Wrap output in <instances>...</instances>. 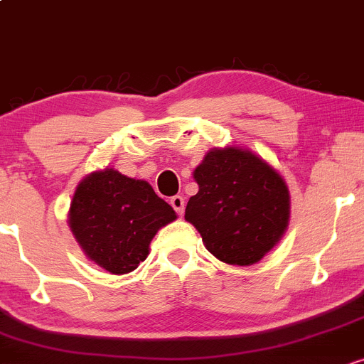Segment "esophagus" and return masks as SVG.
<instances>
[{
    "label": "esophagus",
    "instance_id": "esophagus-1",
    "mask_svg": "<svg viewBox=\"0 0 364 364\" xmlns=\"http://www.w3.org/2000/svg\"><path fill=\"white\" fill-rule=\"evenodd\" d=\"M170 204L178 216L183 215V211H186V203H183L182 196H173V198L170 199Z\"/></svg>",
    "mask_w": 364,
    "mask_h": 364
}]
</instances>
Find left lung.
<instances>
[{"mask_svg":"<svg viewBox=\"0 0 364 364\" xmlns=\"http://www.w3.org/2000/svg\"><path fill=\"white\" fill-rule=\"evenodd\" d=\"M199 191L186 220L211 255L228 264L256 263L284 235L289 189L284 178L251 151L215 149L194 170Z\"/></svg>","mask_w":364,"mask_h":364,"instance_id":"obj_1","label":"left lung"}]
</instances>
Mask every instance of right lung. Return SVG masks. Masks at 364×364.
<instances>
[{
	"instance_id": "add662e5",
	"label": "right lung",
	"mask_w": 364,
	"mask_h": 364,
	"mask_svg": "<svg viewBox=\"0 0 364 364\" xmlns=\"http://www.w3.org/2000/svg\"><path fill=\"white\" fill-rule=\"evenodd\" d=\"M175 218L173 208L148 182L106 168L79 183L68 223L87 258L122 275L148 258L158 228Z\"/></svg>"
}]
</instances>
